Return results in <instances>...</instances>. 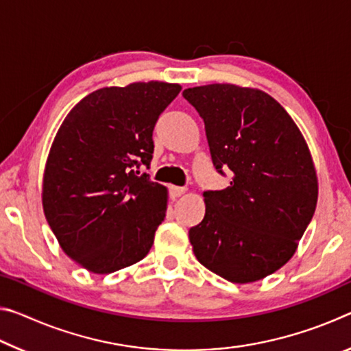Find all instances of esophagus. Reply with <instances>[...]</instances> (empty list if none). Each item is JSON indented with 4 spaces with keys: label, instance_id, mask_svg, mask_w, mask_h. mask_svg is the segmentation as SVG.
<instances>
[{
    "label": "esophagus",
    "instance_id": "obj_1",
    "mask_svg": "<svg viewBox=\"0 0 351 351\" xmlns=\"http://www.w3.org/2000/svg\"><path fill=\"white\" fill-rule=\"evenodd\" d=\"M186 193V187H178V186H170V197L171 198H178L181 195Z\"/></svg>",
    "mask_w": 351,
    "mask_h": 351
}]
</instances>
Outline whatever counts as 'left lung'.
I'll return each mask as SVG.
<instances>
[{
	"label": "left lung",
	"mask_w": 351,
	"mask_h": 351,
	"mask_svg": "<svg viewBox=\"0 0 351 351\" xmlns=\"http://www.w3.org/2000/svg\"><path fill=\"white\" fill-rule=\"evenodd\" d=\"M182 96L203 117L212 162L230 186L204 192L206 215L190 228L195 257L232 283H251L293 257L317 204L306 142L283 106L255 88L195 86Z\"/></svg>",
	"instance_id": "obj_1"
}]
</instances>
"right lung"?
<instances>
[{"mask_svg":"<svg viewBox=\"0 0 351 351\" xmlns=\"http://www.w3.org/2000/svg\"><path fill=\"white\" fill-rule=\"evenodd\" d=\"M178 83L102 88L77 104L52 142L43 175L45 217L77 265L110 274L150 251L167 189L138 176L153 158V128Z\"/></svg>","mask_w":351,"mask_h":351,"instance_id":"obj_1","label":"right lung"}]
</instances>
